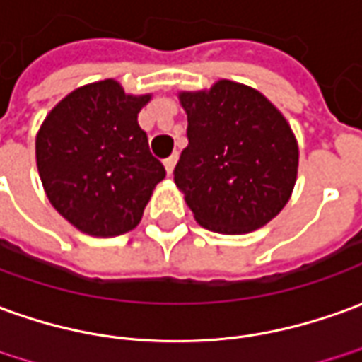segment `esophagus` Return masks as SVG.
<instances>
[{"mask_svg":"<svg viewBox=\"0 0 362 362\" xmlns=\"http://www.w3.org/2000/svg\"><path fill=\"white\" fill-rule=\"evenodd\" d=\"M175 163H177V153H173L171 157H167L165 161H163L167 175H171V173H173V169H175Z\"/></svg>","mask_w":362,"mask_h":362,"instance_id":"esophagus-1","label":"esophagus"}]
</instances>
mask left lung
I'll return each mask as SVG.
<instances>
[{
    "label": "left lung",
    "mask_w": 362,
    "mask_h": 362,
    "mask_svg": "<svg viewBox=\"0 0 362 362\" xmlns=\"http://www.w3.org/2000/svg\"><path fill=\"white\" fill-rule=\"evenodd\" d=\"M189 146L173 179L195 221L223 234L252 233L290 201L298 141L264 94L233 81L181 92Z\"/></svg>",
    "instance_id": "8db88e82"
}]
</instances>
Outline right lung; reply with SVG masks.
I'll return each mask as SVG.
<instances>
[{
	"mask_svg": "<svg viewBox=\"0 0 362 362\" xmlns=\"http://www.w3.org/2000/svg\"><path fill=\"white\" fill-rule=\"evenodd\" d=\"M149 98L108 78L72 90L45 118L37 169L51 205L81 233L106 238L136 228L165 177L138 124Z\"/></svg>",
	"mask_w": 362,
	"mask_h": 362,
	"instance_id": "right-lung-1",
	"label": "right lung"
}]
</instances>
